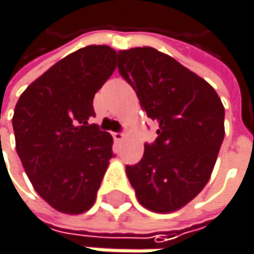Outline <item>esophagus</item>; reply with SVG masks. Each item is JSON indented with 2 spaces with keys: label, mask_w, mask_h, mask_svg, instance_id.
Instances as JSON below:
<instances>
[{
  "label": "esophagus",
  "mask_w": 254,
  "mask_h": 254,
  "mask_svg": "<svg viewBox=\"0 0 254 254\" xmlns=\"http://www.w3.org/2000/svg\"><path fill=\"white\" fill-rule=\"evenodd\" d=\"M113 139H115L116 142H121V141L125 139V133H124V132H113Z\"/></svg>",
  "instance_id": "1"
}]
</instances>
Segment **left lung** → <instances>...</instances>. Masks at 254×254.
Masks as SVG:
<instances>
[{
  "mask_svg": "<svg viewBox=\"0 0 254 254\" xmlns=\"http://www.w3.org/2000/svg\"><path fill=\"white\" fill-rule=\"evenodd\" d=\"M118 67L141 109L159 124L141 162L127 166L129 182L145 209L179 210L210 179L225 135L224 104L203 77L156 48L119 51Z\"/></svg>",
  "mask_w": 254,
  "mask_h": 254,
  "instance_id": "left-lung-1",
  "label": "left lung"
}]
</instances>
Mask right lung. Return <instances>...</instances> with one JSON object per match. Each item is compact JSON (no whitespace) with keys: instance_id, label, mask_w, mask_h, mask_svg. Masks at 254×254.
<instances>
[{"instance_id":"right-lung-1","label":"right lung","mask_w":254,"mask_h":254,"mask_svg":"<svg viewBox=\"0 0 254 254\" xmlns=\"http://www.w3.org/2000/svg\"><path fill=\"white\" fill-rule=\"evenodd\" d=\"M116 51L88 45L33 80L13 116L16 150L35 191L56 210L86 212L113 157V138L88 121L92 100L116 69Z\"/></svg>"}]
</instances>
